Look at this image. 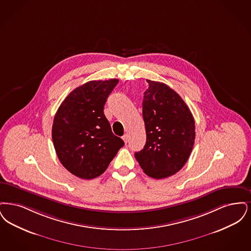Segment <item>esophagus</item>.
<instances>
[{"instance_id": "1", "label": "esophagus", "mask_w": 251, "mask_h": 251, "mask_svg": "<svg viewBox=\"0 0 251 251\" xmlns=\"http://www.w3.org/2000/svg\"><path fill=\"white\" fill-rule=\"evenodd\" d=\"M122 139L124 140V142L125 143H127V141H128V135H126V134H125L123 137H122Z\"/></svg>"}]
</instances>
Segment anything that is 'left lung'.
<instances>
[{
	"instance_id": "8db88e82",
	"label": "left lung",
	"mask_w": 251,
	"mask_h": 251,
	"mask_svg": "<svg viewBox=\"0 0 251 251\" xmlns=\"http://www.w3.org/2000/svg\"><path fill=\"white\" fill-rule=\"evenodd\" d=\"M147 82L142 101L146 143L135 157L146 175L163 179L186 163L195 141V121L175 90L162 82Z\"/></svg>"
}]
</instances>
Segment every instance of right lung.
Masks as SVG:
<instances>
[{"label":"right lung","instance_id":"obj_1","mask_svg":"<svg viewBox=\"0 0 251 251\" xmlns=\"http://www.w3.org/2000/svg\"><path fill=\"white\" fill-rule=\"evenodd\" d=\"M118 82L117 78L88 81L73 90L55 114L52 141L57 156L78 178L102 175L125 145L104 114L107 98Z\"/></svg>","mask_w":251,"mask_h":251}]
</instances>
